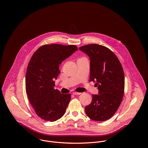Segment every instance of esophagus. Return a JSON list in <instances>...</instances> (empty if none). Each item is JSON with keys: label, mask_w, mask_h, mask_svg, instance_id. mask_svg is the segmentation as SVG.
<instances>
[{"label": "esophagus", "mask_w": 148, "mask_h": 148, "mask_svg": "<svg viewBox=\"0 0 148 148\" xmlns=\"http://www.w3.org/2000/svg\"><path fill=\"white\" fill-rule=\"evenodd\" d=\"M73 95H79L81 94V92H74L73 93Z\"/></svg>", "instance_id": "obj_1"}]
</instances>
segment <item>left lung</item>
I'll return each instance as SVG.
<instances>
[{
    "mask_svg": "<svg viewBox=\"0 0 148 148\" xmlns=\"http://www.w3.org/2000/svg\"><path fill=\"white\" fill-rule=\"evenodd\" d=\"M90 58L89 81L99 90L92 95L91 103L85 107L87 116L97 121L111 118L119 108L124 92V74L122 66L114 53L108 47L97 44L79 47Z\"/></svg>",
    "mask_w": 148,
    "mask_h": 148,
    "instance_id": "8db88e82",
    "label": "left lung"
}]
</instances>
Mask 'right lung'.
Listing matches in <instances>:
<instances>
[{
  "mask_svg": "<svg viewBox=\"0 0 148 148\" xmlns=\"http://www.w3.org/2000/svg\"><path fill=\"white\" fill-rule=\"evenodd\" d=\"M77 51L75 45H45L32 55L28 63L25 88L29 101L36 115L45 121H55L65 113L71 94L55 89V79L63 60Z\"/></svg>",
  "mask_w": 148,
  "mask_h": 148,
  "instance_id": "right-lung-1",
  "label": "right lung"
}]
</instances>
